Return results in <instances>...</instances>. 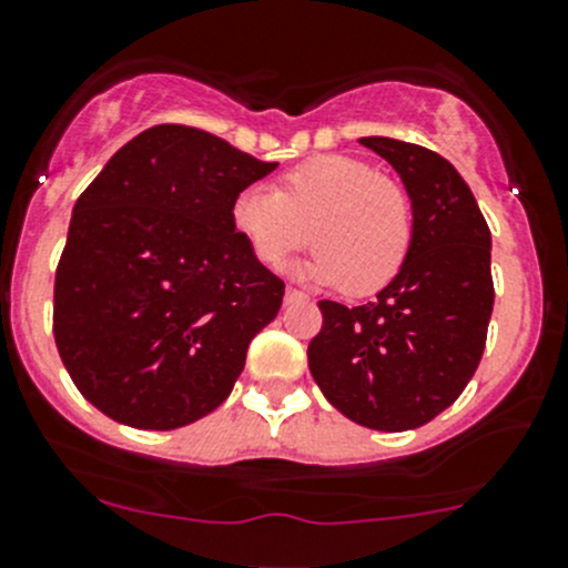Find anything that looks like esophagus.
<instances>
[{"instance_id": "esophagus-1", "label": "esophagus", "mask_w": 568, "mask_h": 568, "mask_svg": "<svg viewBox=\"0 0 568 568\" xmlns=\"http://www.w3.org/2000/svg\"><path fill=\"white\" fill-rule=\"evenodd\" d=\"M307 300V294H302L300 288H285V302H300Z\"/></svg>"}]
</instances>
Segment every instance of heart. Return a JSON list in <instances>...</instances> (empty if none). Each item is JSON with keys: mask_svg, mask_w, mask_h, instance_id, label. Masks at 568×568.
I'll return each instance as SVG.
<instances>
[{"mask_svg": "<svg viewBox=\"0 0 568 568\" xmlns=\"http://www.w3.org/2000/svg\"><path fill=\"white\" fill-rule=\"evenodd\" d=\"M230 222L255 261L280 268L311 241L316 255L302 272L368 296L394 283L413 246L407 191L349 155H318L280 178L277 191L246 185L230 205Z\"/></svg>", "mask_w": 568, "mask_h": 568, "instance_id": "b5f03b06", "label": "heart"}]
</instances>
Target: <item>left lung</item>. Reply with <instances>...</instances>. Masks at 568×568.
<instances>
[{
    "label": "left lung",
    "mask_w": 568,
    "mask_h": 568,
    "mask_svg": "<svg viewBox=\"0 0 568 568\" xmlns=\"http://www.w3.org/2000/svg\"><path fill=\"white\" fill-rule=\"evenodd\" d=\"M396 169L413 205L405 268L377 300H322L307 366L346 418L383 433L416 430L447 410L480 366L494 311L491 230L455 166L424 146L361 138Z\"/></svg>",
    "instance_id": "left-lung-1"
}]
</instances>
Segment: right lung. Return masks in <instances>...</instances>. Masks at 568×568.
Masks as SVG:
<instances>
[{"label":"right lung","instance_id":"1","mask_svg":"<svg viewBox=\"0 0 568 568\" xmlns=\"http://www.w3.org/2000/svg\"><path fill=\"white\" fill-rule=\"evenodd\" d=\"M222 138L158 124L77 200L54 272L52 329L80 394L113 422L178 430L216 410L285 283L230 222L274 172Z\"/></svg>","mask_w":568,"mask_h":568}]
</instances>
